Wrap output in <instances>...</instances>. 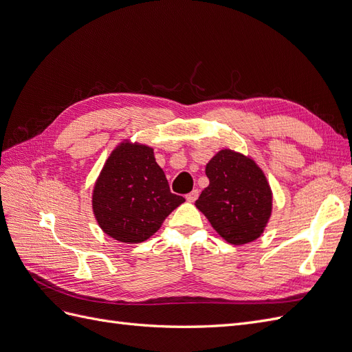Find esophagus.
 <instances>
[{
	"instance_id": "34e87169",
	"label": "esophagus",
	"mask_w": 352,
	"mask_h": 352,
	"mask_svg": "<svg viewBox=\"0 0 352 352\" xmlns=\"http://www.w3.org/2000/svg\"><path fill=\"white\" fill-rule=\"evenodd\" d=\"M198 194H199V190H198V189H194L192 192H189V194L186 195V199H188L189 202H194V201L198 198Z\"/></svg>"
}]
</instances>
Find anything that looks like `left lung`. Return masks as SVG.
I'll return each instance as SVG.
<instances>
[{"mask_svg": "<svg viewBox=\"0 0 352 352\" xmlns=\"http://www.w3.org/2000/svg\"><path fill=\"white\" fill-rule=\"evenodd\" d=\"M210 185L195 201L219 235L232 245L258 239L273 210V192L250 155L220 150L206 166Z\"/></svg>", "mask_w": 352, "mask_h": 352, "instance_id": "obj_1", "label": "left lung"}]
</instances>
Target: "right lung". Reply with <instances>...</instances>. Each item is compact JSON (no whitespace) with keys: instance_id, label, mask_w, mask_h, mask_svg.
Wrapping results in <instances>:
<instances>
[{"instance_id":"right-lung-1","label":"right lung","mask_w":352,"mask_h":352,"mask_svg":"<svg viewBox=\"0 0 352 352\" xmlns=\"http://www.w3.org/2000/svg\"><path fill=\"white\" fill-rule=\"evenodd\" d=\"M184 197L170 192L151 146L124 140L105 160L92 190V211L104 233L140 243L162 228Z\"/></svg>"}]
</instances>
